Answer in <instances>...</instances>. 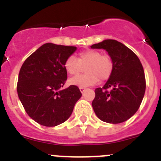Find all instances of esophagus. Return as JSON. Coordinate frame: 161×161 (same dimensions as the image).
Masks as SVG:
<instances>
[{
    "label": "esophagus",
    "instance_id": "34e87169",
    "mask_svg": "<svg viewBox=\"0 0 161 161\" xmlns=\"http://www.w3.org/2000/svg\"><path fill=\"white\" fill-rule=\"evenodd\" d=\"M79 89H80V92H81L82 93H83L84 92H85V87H80Z\"/></svg>",
    "mask_w": 161,
    "mask_h": 161
}]
</instances>
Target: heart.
I'll use <instances>...</instances> for the list:
<instances>
[{
    "label": "heart",
    "mask_w": 161,
    "mask_h": 161,
    "mask_svg": "<svg viewBox=\"0 0 161 161\" xmlns=\"http://www.w3.org/2000/svg\"><path fill=\"white\" fill-rule=\"evenodd\" d=\"M113 61L109 55H102L95 50H87L79 54L76 59L71 55L65 60L64 68L69 75H77L83 71L86 72L69 80V83L77 87H87L97 84L99 78L107 80L113 71Z\"/></svg>",
    "instance_id": "b5f03b06"
}]
</instances>
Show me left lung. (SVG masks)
I'll return each instance as SVG.
<instances>
[{"mask_svg":"<svg viewBox=\"0 0 161 161\" xmlns=\"http://www.w3.org/2000/svg\"><path fill=\"white\" fill-rule=\"evenodd\" d=\"M90 47L106 50L114 65L105 85L95 89L93 110L103 122L123 123L136 113L144 96L146 81L143 66L137 55L117 40L106 39Z\"/></svg>","mask_w":161,"mask_h":161,"instance_id":"obj_1","label":"left lung"}]
</instances>
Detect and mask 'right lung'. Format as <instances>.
<instances>
[{"instance_id":"add662e5","label":"right lung","mask_w":161,"mask_h":161,"mask_svg":"<svg viewBox=\"0 0 161 161\" xmlns=\"http://www.w3.org/2000/svg\"><path fill=\"white\" fill-rule=\"evenodd\" d=\"M76 51V47L47 42L31 54L20 69L18 97L27 114L42 126L64 123L81 97L77 86L61 89L67 80L65 60Z\"/></svg>"}]
</instances>
